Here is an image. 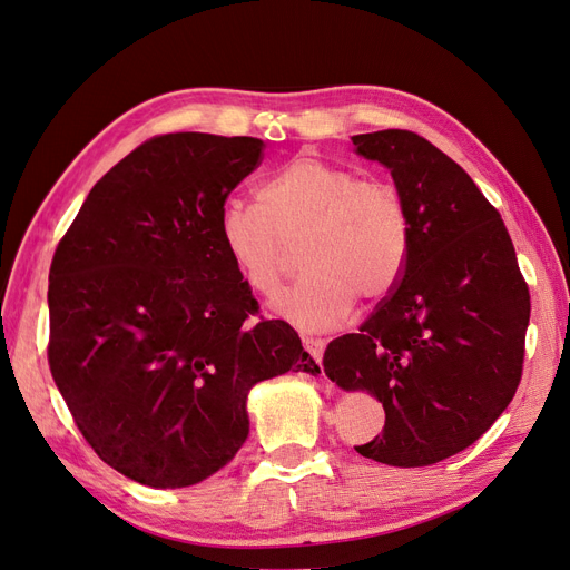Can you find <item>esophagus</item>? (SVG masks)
I'll return each mask as SVG.
<instances>
[{
	"label": "esophagus",
	"instance_id": "esophagus-1",
	"mask_svg": "<svg viewBox=\"0 0 570 570\" xmlns=\"http://www.w3.org/2000/svg\"><path fill=\"white\" fill-rule=\"evenodd\" d=\"M303 347L309 352V356L314 362H322V354L326 347V341L314 338V335H303Z\"/></svg>",
	"mask_w": 570,
	"mask_h": 570
}]
</instances>
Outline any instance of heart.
Wrapping results in <instances>:
<instances>
[{"instance_id":"b5f03b06","label":"heart","mask_w":570,"mask_h":570,"mask_svg":"<svg viewBox=\"0 0 570 570\" xmlns=\"http://www.w3.org/2000/svg\"><path fill=\"white\" fill-rule=\"evenodd\" d=\"M301 237L305 272L274 309L312 331L341 324L356 298L381 301L402 279L411 250L404 195L390 180L301 155L258 185L256 204L229 199L220 208V248L258 296L277 293L286 246Z\"/></svg>"}]
</instances>
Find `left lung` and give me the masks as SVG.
Masks as SVG:
<instances>
[{"label":"left lung","instance_id":"left-lung-1","mask_svg":"<svg viewBox=\"0 0 570 570\" xmlns=\"http://www.w3.org/2000/svg\"><path fill=\"white\" fill-rule=\"evenodd\" d=\"M352 142L392 171L409 208L411 250L402 279L360 333L328 343L324 371L385 409L381 436L356 453L425 468L474 444L512 402L531 293L508 227L465 168L406 129Z\"/></svg>","mask_w":570,"mask_h":570}]
</instances>
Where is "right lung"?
Listing matches in <instances>:
<instances>
[{
  "mask_svg": "<svg viewBox=\"0 0 570 570\" xmlns=\"http://www.w3.org/2000/svg\"><path fill=\"white\" fill-rule=\"evenodd\" d=\"M248 136L164 134L115 164L49 269V368L102 462L145 487L218 472L248 436V390L317 373L298 333L261 317L218 216L263 161Z\"/></svg>",
  "mask_w": 570,
  "mask_h": 570,
  "instance_id": "1",
  "label": "right lung"
}]
</instances>
